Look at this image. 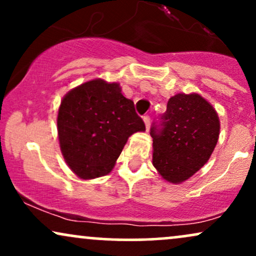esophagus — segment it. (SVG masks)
I'll return each mask as SVG.
<instances>
[{
	"mask_svg": "<svg viewBox=\"0 0 256 256\" xmlns=\"http://www.w3.org/2000/svg\"><path fill=\"white\" fill-rule=\"evenodd\" d=\"M143 122H144L146 130H149V126H150V116H143Z\"/></svg>",
	"mask_w": 256,
	"mask_h": 256,
	"instance_id": "esophagus-1",
	"label": "esophagus"
}]
</instances>
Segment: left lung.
Returning a JSON list of instances; mask_svg holds the SVG:
<instances>
[{"mask_svg":"<svg viewBox=\"0 0 256 256\" xmlns=\"http://www.w3.org/2000/svg\"><path fill=\"white\" fill-rule=\"evenodd\" d=\"M219 131L218 114L210 102L198 94H177L150 128L152 165L170 183L186 180L210 158Z\"/></svg>","mask_w":256,"mask_h":256,"instance_id":"left-lung-1","label":"left lung"}]
</instances>
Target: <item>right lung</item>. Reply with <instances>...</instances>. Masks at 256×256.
Masks as SVG:
<instances>
[{
  "instance_id": "right-lung-1",
  "label": "right lung",
  "mask_w": 256,
  "mask_h": 256,
  "mask_svg": "<svg viewBox=\"0 0 256 256\" xmlns=\"http://www.w3.org/2000/svg\"><path fill=\"white\" fill-rule=\"evenodd\" d=\"M146 131L131 100L118 83L86 82L66 94L58 114L60 148L78 177L107 174L134 132Z\"/></svg>"
}]
</instances>
